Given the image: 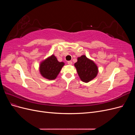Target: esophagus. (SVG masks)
I'll use <instances>...</instances> for the list:
<instances>
[{"instance_id":"obj_1","label":"esophagus","mask_w":135,"mask_h":135,"mask_svg":"<svg viewBox=\"0 0 135 135\" xmlns=\"http://www.w3.org/2000/svg\"><path fill=\"white\" fill-rule=\"evenodd\" d=\"M72 62H71V61H68V65H72Z\"/></svg>"}]
</instances>
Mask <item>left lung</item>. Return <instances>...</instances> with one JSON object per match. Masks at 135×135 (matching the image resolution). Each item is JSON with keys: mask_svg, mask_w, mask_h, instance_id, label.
<instances>
[{"mask_svg": "<svg viewBox=\"0 0 135 135\" xmlns=\"http://www.w3.org/2000/svg\"><path fill=\"white\" fill-rule=\"evenodd\" d=\"M80 79L85 83H88L96 77L99 69L94 61L82 55L77 59L74 64Z\"/></svg>", "mask_w": 135, "mask_h": 135, "instance_id": "left-lung-1", "label": "left lung"}]
</instances>
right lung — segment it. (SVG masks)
Here are the masks:
<instances>
[{
  "instance_id": "right-lung-1",
  "label": "right lung",
  "mask_w": 135,
  "mask_h": 135,
  "mask_svg": "<svg viewBox=\"0 0 135 135\" xmlns=\"http://www.w3.org/2000/svg\"><path fill=\"white\" fill-rule=\"evenodd\" d=\"M64 65V62H59L56 57L52 55L40 62V74L47 79L54 80L59 75Z\"/></svg>"
}]
</instances>
